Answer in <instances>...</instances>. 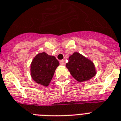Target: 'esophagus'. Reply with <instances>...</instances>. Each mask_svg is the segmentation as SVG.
<instances>
[{
	"mask_svg": "<svg viewBox=\"0 0 121 121\" xmlns=\"http://www.w3.org/2000/svg\"><path fill=\"white\" fill-rule=\"evenodd\" d=\"M60 65H64L65 64L64 60H60Z\"/></svg>",
	"mask_w": 121,
	"mask_h": 121,
	"instance_id": "34e87169",
	"label": "esophagus"
}]
</instances>
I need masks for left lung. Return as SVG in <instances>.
<instances>
[{"label": "left lung", "mask_w": 121, "mask_h": 121, "mask_svg": "<svg viewBox=\"0 0 121 121\" xmlns=\"http://www.w3.org/2000/svg\"><path fill=\"white\" fill-rule=\"evenodd\" d=\"M66 67L72 76L79 82L91 79L96 73L93 62L77 52L69 57Z\"/></svg>", "instance_id": "8db88e82"}]
</instances>
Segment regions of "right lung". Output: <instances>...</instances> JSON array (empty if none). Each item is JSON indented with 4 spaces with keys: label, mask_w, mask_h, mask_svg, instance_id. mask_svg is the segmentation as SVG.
<instances>
[{
    "label": "right lung",
    "mask_w": 121,
    "mask_h": 121,
    "mask_svg": "<svg viewBox=\"0 0 121 121\" xmlns=\"http://www.w3.org/2000/svg\"><path fill=\"white\" fill-rule=\"evenodd\" d=\"M59 62L54 56L46 52L37 54L31 64V76L38 84L48 86Z\"/></svg>",
    "instance_id": "add662e5"
}]
</instances>
